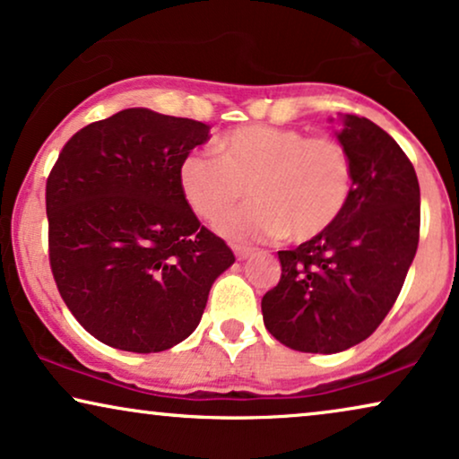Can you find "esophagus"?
<instances>
[{"label":"esophagus","instance_id":"34e87169","mask_svg":"<svg viewBox=\"0 0 459 459\" xmlns=\"http://www.w3.org/2000/svg\"><path fill=\"white\" fill-rule=\"evenodd\" d=\"M253 253H255V250H253V248H248V247H238V244L234 247V255H236V259H238V261L248 259V256L253 255Z\"/></svg>","mask_w":459,"mask_h":459}]
</instances>
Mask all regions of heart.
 Instances as JSON below:
<instances>
[{"label":"heart","mask_w":459,"mask_h":459,"mask_svg":"<svg viewBox=\"0 0 459 459\" xmlns=\"http://www.w3.org/2000/svg\"><path fill=\"white\" fill-rule=\"evenodd\" d=\"M212 150L186 154L178 181L203 219L223 215L248 186L253 200L215 223L230 240H311L338 221L353 194V162L334 137L247 125L217 137Z\"/></svg>","instance_id":"obj_1"}]
</instances>
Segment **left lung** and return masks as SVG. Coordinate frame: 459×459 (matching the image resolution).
Listing matches in <instances>:
<instances>
[{
    "label": "left lung",
    "instance_id": "obj_1",
    "mask_svg": "<svg viewBox=\"0 0 459 459\" xmlns=\"http://www.w3.org/2000/svg\"><path fill=\"white\" fill-rule=\"evenodd\" d=\"M334 118H330V123ZM353 194L338 221L292 250L261 300L265 328L300 353H341L378 328L416 256L420 186L399 143L366 117L341 115Z\"/></svg>",
    "mask_w": 459,
    "mask_h": 459
}]
</instances>
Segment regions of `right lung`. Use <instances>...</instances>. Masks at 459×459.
Listing matches in <instances>:
<instances>
[{"instance_id": "obj_1", "label": "right lung", "mask_w": 459, "mask_h": 459, "mask_svg": "<svg viewBox=\"0 0 459 459\" xmlns=\"http://www.w3.org/2000/svg\"><path fill=\"white\" fill-rule=\"evenodd\" d=\"M209 125L125 108L77 131L46 186L49 265L60 297L100 342L159 353L186 341L212 281L234 265L179 190Z\"/></svg>"}]
</instances>
